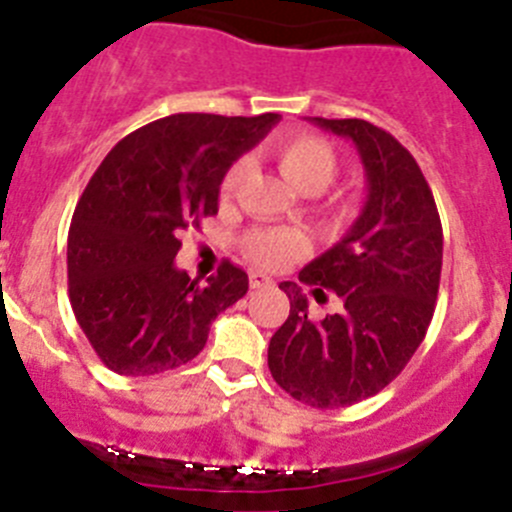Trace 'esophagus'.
Returning a JSON list of instances; mask_svg holds the SVG:
<instances>
[{
	"mask_svg": "<svg viewBox=\"0 0 512 512\" xmlns=\"http://www.w3.org/2000/svg\"><path fill=\"white\" fill-rule=\"evenodd\" d=\"M248 284H251V289H269V286H274V281H271L266 274L253 271V274L248 276Z\"/></svg>",
	"mask_w": 512,
	"mask_h": 512,
	"instance_id": "34e87169",
	"label": "esophagus"
}]
</instances>
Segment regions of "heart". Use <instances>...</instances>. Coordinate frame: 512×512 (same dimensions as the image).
<instances>
[{
	"label": "heart",
	"instance_id": "heart-1",
	"mask_svg": "<svg viewBox=\"0 0 512 512\" xmlns=\"http://www.w3.org/2000/svg\"><path fill=\"white\" fill-rule=\"evenodd\" d=\"M271 155H274L276 165L281 173L286 175L291 186H296L304 193H321L332 186L334 175H337V153L324 138L319 135L306 133H289L279 135L271 143ZM246 163L243 160H233L226 168L218 186V196L221 201L236 193L238 183L243 178ZM326 213L332 221H347L352 216V203L344 198H332L326 203ZM243 253L261 269H279L286 261L296 259L304 251V238L289 228H256L243 238Z\"/></svg>",
	"mask_w": 512,
	"mask_h": 512
}]
</instances>
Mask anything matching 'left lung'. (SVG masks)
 <instances>
[{
  "instance_id": "1",
  "label": "left lung",
  "mask_w": 512,
  "mask_h": 512,
  "mask_svg": "<svg viewBox=\"0 0 512 512\" xmlns=\"http://www.w3.org/2000/svg\"><path fill=\"white\" fill-rule=\"evenodd\" d=\"M314 123L349 138L367 175V203L352 231L301 269L299 281L342 299L314 321L294 281L289 319L269 344L281 389L319 410L357 405L382 392L417 352L435 314L442 271V223L420 165L394 135L367 120Z\"/></svg>"
}]
</instances>
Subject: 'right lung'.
Segmentation results:
<instances>
[{"label":"right lung","mask_w":512,"mask_h":512,"mask_svg":"<svg viewBox=\"0 0 512 512\" xmlns=\"http://www.w3.org/2000/svg\"><path fill=\"white\" fill-rule=\"evenodd\" d=\"M276 123V113L170 115L120 140L95 170L67 233V286L107 369L150 377L183 367L206 347L211 321L246 294V271L231 261L201 286L173 259L180 231L218 213L228 165Z\"/></svg>","instance_id":"right-lung-1"}]
</instances>
